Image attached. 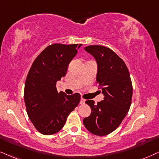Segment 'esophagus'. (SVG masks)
Masks as SVG:
<instances>
[{"instance_id":"esophagus-1","label":"esophagus","mask_w":159,"mask_h":159,"mask_svg":"<svg viewBox=\"0 0 159 159\" xmlns=\"http://www.w3.org/2000/svg\"><path fill=\"white\" fill-rule=\"evenodd\" d=\"M85 99H84L83 98H81L80 103L81 104V105H83V104H85Z\"/></svg>"}]
</instances>
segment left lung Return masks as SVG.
<instances>
[{
	"label": "left lung",
	"mask_w": 159,
	"mask_h": 159,
	"mask_svg": "<svg viewBox=\"0 0 159 159\" xmlns=\"http://www.w3.org/2000/svg\"><path fill=\"white\" fill-rule=\"evenodd\" d=\"M85 50L97 60V84L101 87L104 99L97 104L93 100L85 102L91 113L83 119V124L91 134L106 136L120 125L130 109L132 82L125 62L111 48L89 46Z\"/></svg>",
	"instance_id": "left-lung-1"
}]
</instances>
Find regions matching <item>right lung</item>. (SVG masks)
<instances>
[{
	"instance_id": "obj_1",
	"label": "right lung",
	"mask_w": 159,
	"mask_h": 159,
	"mask_svg": "<svg viewBox=\"0 0 159 159\" xmlns=\"http://www.w3.org/2000/svg\"><path fill=\"white\" fill-rule=\"evenodd\" d=\"M81 46L50 45L31 66L25 83L24 101L29 118L40 134L52 135L60 131L80 103L79 93L70 96L58 93L56 84L66 76L68 65Z\"/></svg>"
}]
</instances>
